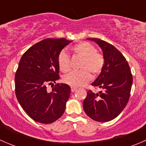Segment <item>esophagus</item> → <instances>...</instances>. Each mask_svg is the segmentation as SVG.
Segmentation results:
<instances>
[{"mask_svg": "<svg viewBox=\"0 0 146 146\" xmlns=\"http://www.w3.org/2000/svg\"><path fill=\"white\" fill-rule=\"evenodd\" d=\"M76 90H77V88H74V87H71V92H75V91H76Z\"/></svg>", "mask_w": 146, "mask_h": 146, "instance_id": "34e87169", "label": "esophagus"}]
</instances>
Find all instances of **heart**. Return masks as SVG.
<instances>
[{"mask_svg":"<svg viewBox=\"0 0 146 146\" xmlns=\"http://www.w3.org/2000/svg\"><path fill=\"white\" fill-rule=\"evenodd\" d=\"M76 55L83 58L78 71H72L64 77L65 83L72 87L82 86L91 80L94 76L99 75L104 65V58L102 54L98 52L97 48L87 42L77 44L72 48ZM58 65L60 70L67 73L70 69V56L65 50L60 52L58 57Z\"/></svg>","mask_w":146,"mask_h":146,"instance_id":"1","label":"heart"}]
</instances>
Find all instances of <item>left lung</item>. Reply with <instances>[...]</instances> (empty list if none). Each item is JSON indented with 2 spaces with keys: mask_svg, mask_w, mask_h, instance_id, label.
I'll use <instances>...</instances> for the list:
<instances>
[{
  "mask_svg": "<svg viewBox=\"0 0 146 146\" xmlns=\"http://www.w3.org/2000/svg\"><path fill=\"white\" fill-rule=\"evenodd\" d=\"M88 39L98 44L103 51L104 65L91 85L102 90L98 93L87 92L83 109L87 115L99 122L115 119L123 111L130 97L133 76L123 54L113 45L97 38Z\"/></svg>",
  "mask_w": 146,
  "mask_h": 146,
  "instance_id": "obj_1",
  "label": "left lung"
}]
</instances>
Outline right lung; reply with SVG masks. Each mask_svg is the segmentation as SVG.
I'll use <instances>...</instances> for the list:
<instances>
[{"instance_id":"add662e5","label":"right lung","mask_w":146,"mask_h":146,"mask_svg":"<svg viewBox=\"0 0 146 146\" xmlns=\"http://www.w3.org/2000/svg\"><path fill=\"white\" fill-rule=\"evenodd\" d=\"M70 42L65 38L44 39L27 49L20 59L15 76L16 98L35 121L53 123L64 113L70 86L57 83L48 92L46 85L59 78L58 55Z\"/></svg>"}]
</instances>
